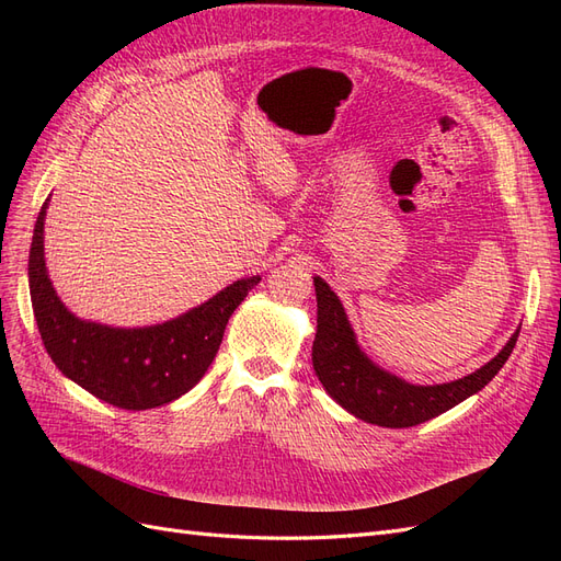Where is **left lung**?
<instances>
[{"label":"left lung","instance_id":"left-lung-1","mask_svg":"<svg viewBox=\"0 0 561 561\" xmlns=\"http://www.w3.org/2000/svg\"><path fill=\"white\" fill-rule=\"evenodd\" d=\"M313 285L318 299V328L311 358L318 381L348 414L383 428L416 426V423L435 419L466 398L480 393L511 358L522 328L515 330L494 358L470 371L468 377L433 386L410 383L379 367L360 348L344 304L332 287L320 276H313Z\"/></svg>","mask_w":561,"mask_h":561}]
</instances>
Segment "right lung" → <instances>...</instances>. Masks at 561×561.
<instances>
[{"instance_id":"obj_1","label":"right lung","mask_w":561,"mask_h":561,"mask_svg":"<svg viewBox=\"0 0 561 561\" xmlns=\"http://www.w3.org/2000/svg\"><path fill=\"white\" fill-rule=\"evenodd\" d=\"M46 208L48 198L32 236L27 278L32 309L50 360L67 379L122 410H154L182 398L206 375L231 313L262 278L236 280L208 301L159 325L114 328L83 320L65 307L48 278Z\"/></svg>"}]
</instances>
